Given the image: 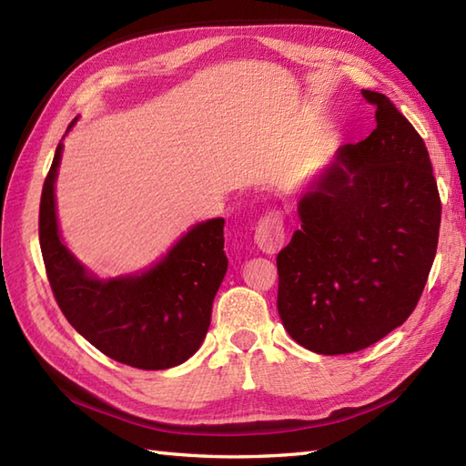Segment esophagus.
<instances>
[{
    "label": "esophagus",
    "instance_id": "obj_1",
    "mask_svg": "<svg viewBox=\"0 0 466 466\" xmlns=\"http://www.w3.org/2000/svg\"><path fill=\"white\" fill-rule=\"evenodd\" d=\"M286 240V232H284V224L279 212H266L258 224H256V232H254V242L258 248L266 254H274L279 252Z\"/></svg>",
    "mask_w": 466,
    "mask_h": 466
}]
</instances>
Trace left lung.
Wrapping results in <instances>:
<instances>
[{"mask_svg": "<svg viewBox=\"0 0 466 466\" xmlns=\"http://www.w3.org/2000/svg\"><path fill=\"white\" fill-rule=\"evenodd\" d=\"M362 97L376 107V127L342 146L300 198L302 228L276 256L284 329L329 356L362 350L409 319L439 244L427 146L384 94Z\"/></svg>", "mask_w": 466, "mask_h": 466, "instance_id": "obj_1", "label": "left lung"}]
</instances>
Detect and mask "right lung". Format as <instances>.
<instances>
[{"mask_svg": "<svg viewBox=\"0 0 466 466\" xmlns=\"http://www.w3.org/2000/svg\"><path fill=\"white\" fill-rule=\"evenodd\" d=\"M62 147H56L39 202V246L59 310L87 342L117 362L142 370L182 364L200 349L228 270L224 220L196 224L144 274L97 280L59 240L54 182Z\"/></svg>", "mask_w": 466, "mask_h": 466, "instance_id": "add662e5", "label": "right lung"}]
</instances>
